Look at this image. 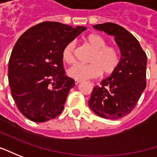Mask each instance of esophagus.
I'll list each match as a JSON object with an SVG mask.
<instances>
[{
    "mask_svg": "<svg viewBox=\"0 0 157 157\" xmlns=\"http://www.w3.org/2000/svg\"><path fill=\"white\" fill-rule=\"evenodd\" d=\"M80 82H82V81H81V80H75V83L76 84V85L80 83Z\"/></svg>",
    "mask_w": 157,
    "mask_h": 157,
    "instance_id": "esophagus-1",
    "label": "esophagus"
}]
</instances>
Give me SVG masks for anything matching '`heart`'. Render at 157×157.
<instances>
[{
    "mask_svg": "<svg viewBox=\"0 0 157 157\" xmlns=\"http://www.w3.org/2000/svg\"><path fill=\"white\" fill-rule=\"evenodd\" d=\"M93 53L89 57V64L76 63L68 68L67 73L71 78L75 80H86L95 78L101 72L105 75L112 74L119 65L120 56L116 48L106 45V40L100 35L91 34L85 38ZM75 42H68L62 49V60L66 63L71 64L75 62Z\"/></svg>",
    "mask_w": 157,
    "mask_h": 157,
    "instance_id": "obj_1",
    "label": "heart"
}]
</instances>
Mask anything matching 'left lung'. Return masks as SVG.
<instances>
[{
  "instance_id": "1",
  "label": "left lung",
  "mask_w": 157,
  "mask_h": 157,
  "mask_svg": "<svg viewBox=\"0 0 157 157\" xmlns=\"http://www.w3.org/2000/svg\"><path fill=\"white\" fill-rule=\"evenodd\" d=\"M94 29L115 37L122 57L110 76L93 89L89 106L97 116L116 120L135 109L146 88L147 56L136 38L121 26L107 22Z\"/></svg>"
}]
</instances>
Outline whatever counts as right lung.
I'll return each instance as SVG.
<instances>
[{
    "instance_id": "obj_1",
    "label": "right lung",
    "mask_w": 157,
    "mask_h": 157,
    "mask_svg": "<svg viewBox=\"0 0 157 157\" xmlns=\"http://www.w3.org/2000/svg\"><path fill=\"white\" fill-rule=\"evenodd\" d=\"M85 30L44 21L16 41L8 62V82L16 107L29 120L47 122L63 110L75 81L65 75L62 49Z\"/></svg>"
}]
</instances>
